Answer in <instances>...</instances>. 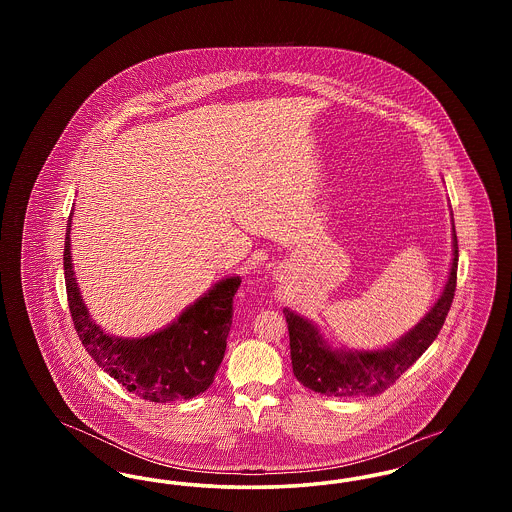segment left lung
I'll return each instance as SVG.
<instances>
[{
	"label": "left lung",
	"instance_id": "left-lung-1",
	"mask_svg": "<svg viewBox=\"0 0 512 512\" xmlns=\"http://www.w3.org/2000/svg\"><path fill=\"white\" fill-rule=\"evenodd\" d=\"M457 265L459 244L453 226V263L436 305L413 330H409L405 336L384 349H336L322 338L311 320L295 315L290 309H284L290 332L295 378L305 388L324 393L328 397H370L388 390L409 366L416 363V359L432 345V341L438 338L457 288Z\"/></svg>",
	"mask_w": 512,
	"mask_h": 512
}]
</instances>
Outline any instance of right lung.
I'll return each mask as SVG.
<instances>
[{"instance_id": "obj_1", "label": "right lung", "mask_w": 512, "mask_h": 512, "mask_svg": "<svg viewBox=\"0 0 512 512\" xmlns=\"http://www.w3.org/2000/svg\"><path fill=\"white\" fill-rule=\"evenodd\" d=\"M69 217L63 268L74 328L90 357L140 399L169 403L207 390L219 370L232 326V303L240 276L220 280L180 317L151 336L115 338L92 320L74 278Z\"/></svg>"}]
</instances>
